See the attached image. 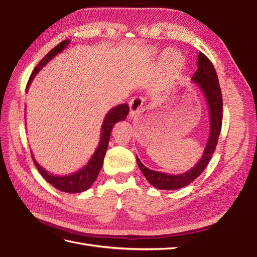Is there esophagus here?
<instances>
[{
    "mask_svg": "<svg viewBox=\"0 0 257 257\" xmlns=\"http://www.w3.org/2000/svg\"><path fill=\"white\" fill-rule=\"evenodd\" d=\"M145 98L142 96H135L130 100V113L131 116H134L142 111V107L144 105Z\"/></svg>",
    "mask_w": 257,
    "mask_h": 257,
    "instance_id": "34e87169",
    "label": "esophagus"
}]
</instances>
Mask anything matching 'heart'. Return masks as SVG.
<instances>
[{
    "instance_id": "1",
    "label": "heart",
    "mask_w": 257,
    "mask_h": 257,
    "mask_svg": "<svg viewBox=\"0 0 257 257\" xmlns=\"http://www.w3.org/2000/svg\"><path fill=\"white\" fill-rule=\"evenodd\" d=\"M170 53H172V52H168V53H167V56H170Z\"/></svg>"
}]
</instances>
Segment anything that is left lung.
<instances>
[{"instance_id":"1","label":"left lung","mask_w":257,"mask_h":257,"mask_svg":"<svg viewBox=\"0 0 257 257\" xmlns=\"http://www.w3.org/2000/svg\"><path fill=\"white\" fill-rule=\"evenodd\" d=\"M197 66V71L194 73L192 79L203 91L208 104L210 119V134L208 143L206 145L203 157H201L197 164L190 169L189 172L180 175L154 172V170L147 168L141 160L136 158L137 164L148 182L152 184L154 188L160 190H177L189 185L192 181L195 180L208 165L215 150L217 141H219L223 119V98L219 79H217V75L211 61L203 52L198 53Z\"/></svg>"}]
</instances>
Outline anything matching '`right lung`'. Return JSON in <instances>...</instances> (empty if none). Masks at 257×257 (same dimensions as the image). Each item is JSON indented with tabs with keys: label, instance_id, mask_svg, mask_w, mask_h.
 <instances>
[{
	"label": "right lung",
	"instance_id": "1",
	"mask_svg": "<svg viewBox=\"0 0 257 257\" xmlns=\"http://www.w3.org/2000/svg\"><path fill=\"white\" fill-rule=\"evenodd\" d=\"M69 44V41H63L61 42L56 47L51 49L46 56L40 61V63L36 65L34 71L31 74L29 81L27 83V90L29 89L31 82H32L35 75L41 71V69L48 63V62L57 56L58 53L64 50L66 46ZM130 107L127 104H120L112 108L111 110L108 111L106 114L103 125H102V132H100V142L96 148V150L93 154V157L88 162V164L85 165L82 169L78 170L77 173H74L72 175L67 176H54L49 174L47 170H45L42 166L38 165V163L34 160L33 154L32 159L38 172L44 177V179L47 182H49L52 186L58 189L59 191L66 192V193H81L83 191H87L90 186L96 180V178L100 172V168L103 166L104 158L106 154V150L108 147V143H109V138L111 135V131L114 124L118 121H122L126 119L128 114Z\"/></svg>",
	"mask_w": 257,
	"mask_h": 257
}]
</instances>
